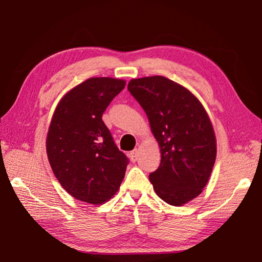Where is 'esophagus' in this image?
<instances>
[{
    "label": "esophagus",
    "mask_w": 262,
    "mask_h": 262,
    "mask_svg": "<svg viewBox=\"0 0 262 262\" xmlns=\"http://www.w3.org/2000/svg\"><path fill=\"white\" fill-rule=\"evenodd\" d=\"M129 157H130V159H132V161H136V159H137V150L135 149V150H133L130 154H129Z\"/></svg>",
    "instance_id": "obj_1"
}]
</instances>
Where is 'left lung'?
Instances as JSON below:
<instances>
[{
  "label": "left lung",
  "mask_w": 262,
  "mask_h": 262,
  "mask_svg": "<svg viewBox=\"0 0 262 262\" xmlns=\"http://www.w3.org/2000/svg\"><path fill=\"white\" fill-rule=\"evenodd\" d=\"M128 90L146 113L160 146L159 167L150 173L156 193L181 206L201 194L216 157L213 126L187 88L165 77L133 79Z\"/></svg>",
  "instance_id": "1"
}]
</instances>
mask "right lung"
Segmentation results:
<instances>
[{
  "label": "right lung",
  "mask_w": 262,
  "mask_h": 262,
  "mask_svg": "<svg viewBox=\"0 0 262 262\" xmlns=\"http://www.w3.org/2000/svg\"><path fill=\"white\" fill-rule=\"evenodd\" d=\"M123 80L90 78L60 99L52 116L47 155L55 177L71 196L99 205L115 194L129 159L102 120L125 88Z\"/></svg>",
  "instance_id": "right-lung-1"
}]
</instances>
